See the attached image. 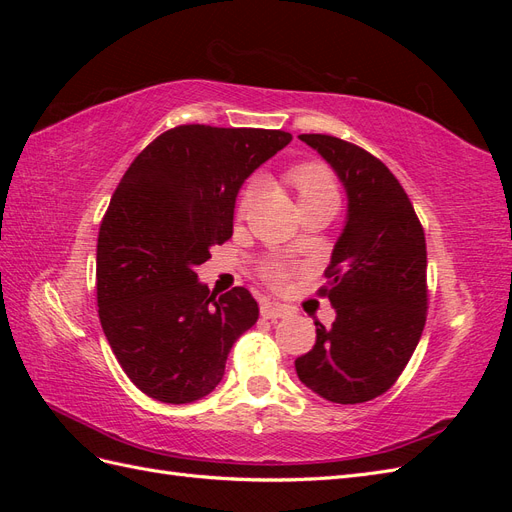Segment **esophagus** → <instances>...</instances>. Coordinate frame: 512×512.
<instances>
[{
	"instance_id": "1",
	"label": "esophagus",
	"mask_w": 512,
	"mask_h": 512,
	"mask_svg": "<svg viewBox=\"0 0 512 512\" xmlns=\"http://www.w3.org/2000/svg\"><path fill=\"white\" fill-rule=\"evenodd\" d=\"M260 316L262 318H269V320H275V318H286L290 316V307L288 305H282V303H275V301H262L260 303Z\"/></svg>"
}]
</instances>
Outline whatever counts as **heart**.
<instances>
[{"instance_id": "1", "label": "heart", "mask_w": 512, "mask_h": 512, "mask_svg": "<svg viewBox=\"0 0 512 512\" xmlns=\"http://www.w3.org/2000/svg\"><path fill=\"white\" fill-rule=\"evenodd\" d=\"M288 183L292 185L294 194H297L299 205L303 203H314V200H335L337 203V183L335 177L331 175V170L322 164L316 162H305V164H297L292 166L288 173H286ZM254 198V188L252 185H247V188L241 192L239 196V203H237V213L243 215L250 207ZM265 280L269 284H273L275 288H282L288 282V271L282 265H269L265 269Z\"/></svg>"}]
</instances>
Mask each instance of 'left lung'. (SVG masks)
<instances>
[{
    "label": "left lung",
    "instance_id": "obj_1",
    "mask_svg": "<svg viewBox=\"0 0 512 512\" xmlns=\"http://www.w3.org/2000/svg\"><path fill=\"white\" fill-rule=\"evenodd\" d=\"M331 164L348 196L320 288L335 322H316V344L294 361L299 380L333 404L386 393L408 365L427 318V247L408 194L365 149L329 134H301Z\"/></svg>",
    "mask_w": 512,
    "mask_h": 512
}]
</instances>
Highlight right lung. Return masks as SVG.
I'll use <instances>...</instances> for the list:
<instances>
[{
	"mask_svg": "<svg viewBox=\"0 0 512 512\" xmlns=\"http://www.w3.org/2000/svg\"><path fill=\"white\" fill-rule=\"evenodd\" d=\"M292 141L282 130L177 126L126 170L100 226L98 314L121 369L145 395L190 404L224 376L258 320L250 290L215 299L196 267L232 237L243 181Z\"/></svg>",
	"mask_w": 512,
	"mask_h": 512,
	"instance_id": "right-lung-1",
	"label": "right lung"
}]
</instances>
